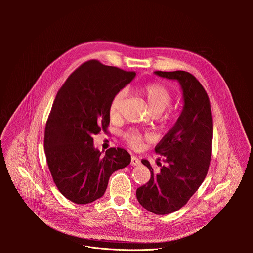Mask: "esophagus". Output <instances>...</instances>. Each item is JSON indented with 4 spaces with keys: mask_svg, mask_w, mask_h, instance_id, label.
<instances>
[{
    "mask_svg": "<svg viewBox=\"0 0 253 253\" xmlns=\"http://www.w3.org/2000/svg\"><path fill=\"white\" fill-rule=\"evenodd\" d=\"M140 164V159L138 158V157H136V156H132L131 157V165H133V166H137V165H139Z\"/></svg>",
    "mask_w": 253,
    "mask_h": 253,
    "instance_id": "34e87169",
    "label": "esophagus"
}]
</instances>
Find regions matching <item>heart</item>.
Wrapping results in <instances>:
<instances>
[{"label": "heart", "instance_id": "b5f03b06", "mask_svg": "<svg viewBox=\"0 0 253 253\" xmlns=\"http://www.w3.org/2000/svg\"><path fill=\"white\" fill-rule=\"evenodd\" d=\"M138 90L144 97H145L149 109L155 115L162 113L166 108H168L171 105L173 101V95L170 92V90L163 84L158 82H150L141 85L138 88ZM126 95L127 91L125 89H121L113 96L109 106V113L111 117L114 118L119 116ZM122 137L129 146L137 149L141 146L142 142L148 138V135L144 134L138 130L132 129L124 132Z\"/></svg>", "mask_w": 253, "mask_h": 253}]
</instances>
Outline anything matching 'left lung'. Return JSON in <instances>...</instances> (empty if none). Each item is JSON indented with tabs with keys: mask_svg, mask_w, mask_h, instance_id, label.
<instances>
[{
	"mask_svg": "<svg viewBox=\"0 0 253 253\" xmlns=\"http://www.w3.org/2000/svg\"><path fill=\"white\" fill-rule=\"evenodd\" d=\"M160 77L177 80L184 100L183 110L171 130L155 147L164 164L156 173L148 160L149 181L137 188L139 203L148 211L164 215L183 207L205 179L212 152L213 120L208 95L188 72L155 71Z\"/></svg>",
	"mask_w": 253,
	"mask_h": 253,
	"instance_id": "1",
	"label": "left lung"
}]
</instances>
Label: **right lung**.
Instances as JSON below:
<instances>
[{"label":"right lung","mask_w":253,"mask_h":253,"mask_svg":"<svg viewBox=\"0 0 253 253\" xmlns=\"http://www.w3.org/2000/svg\"><path fill=\"white\" fill-rule=\"evenodd\" d=\"M97 60L82 64L58 91L46 123L44 148L49 170L59 191L77 204L102 197L113 172L131 162L123 148L95 149L93 135L110 123L113 96L135 77Z\"/></svg>","instance_id":"add662e5"}]
</instances>
